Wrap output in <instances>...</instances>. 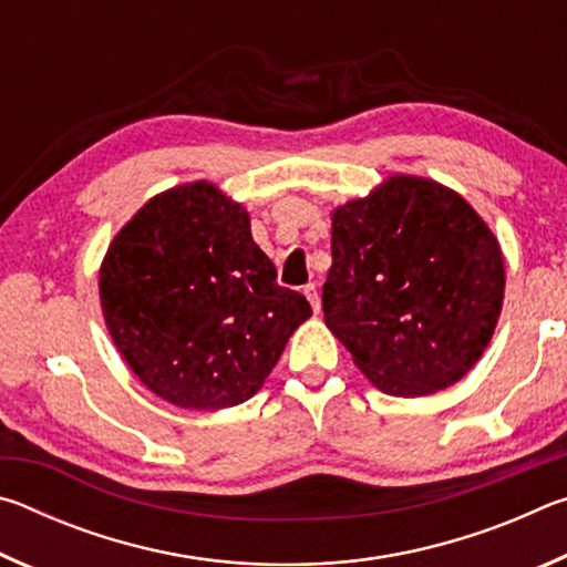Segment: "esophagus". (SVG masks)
<instances>
[{"instance_id": "esophagus-1", "label": "esophagus", "mask_w": 567, "mask_h": 567, "mask_svg": "<svg viewBox=\"0 0 567 567\" xmlns=\"http://www.w3.org/2000/svg\"><path fill=\"white\" fill-rule=\"evenodd\" d=\"M305 297H307V300H310L312 310L320 312V292H318V285H315V282L305 285Z\"/></svg>"}]
</instances>
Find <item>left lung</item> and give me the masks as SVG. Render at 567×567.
Masks as SVG:
<instances>
[{"label":"left lung","mask_w":567,"mask_h":567,"mask_svg":"<svg viewBox=\"0 0 567 567\" xmlns=\"http://www.w3.org/2000/svg\"><path fill=\"white\" fill-rule=\"evenodd\" d=\"M497 237L457 192L392 175L332 213L324 324L378 390L455 385L483 358L503 310Z\"/></svg>","instance_id":"left-lung-1"}]
</instances>
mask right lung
Wrapping results in <instances>:
<instances>
[{"label":"right lung","mask_w":567,"mask_h":567,"mask_svg":"<svg viewBox=\"0 0 567 567\" xmlns=\"http://www.w3.org/2000/svg\"><path fill=\"white\" fill-rule=\"evenodd\" d=\"M100 302L134 375L185 410L252 398L312 315L277 285L247 209L205 179L159 192L120 229L100 267Z\"/></svg>","instance_id":"right-lung-1"}]
</instances>
